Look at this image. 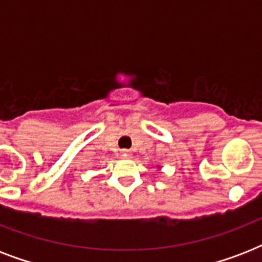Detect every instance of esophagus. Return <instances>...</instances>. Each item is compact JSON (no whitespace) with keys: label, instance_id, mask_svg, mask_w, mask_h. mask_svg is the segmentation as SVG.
I'll return each instance as SVG.
<instances>
[{"label":"esophagus","instance_id":"esophagus-1","mask_svg":"<svg viewBox=\"0 0 262 262\" xmlns=\"http://www.w3.org/2000/svg\"><path fill=\"white\" fill-rule=\"evenodd\" d=\"M121 156L125 158V159H127V158H130L132 156V152L129 151V149H122V151H121Z\"/></svg>","mask_w":262,"mask_h":262}]
</instances>
